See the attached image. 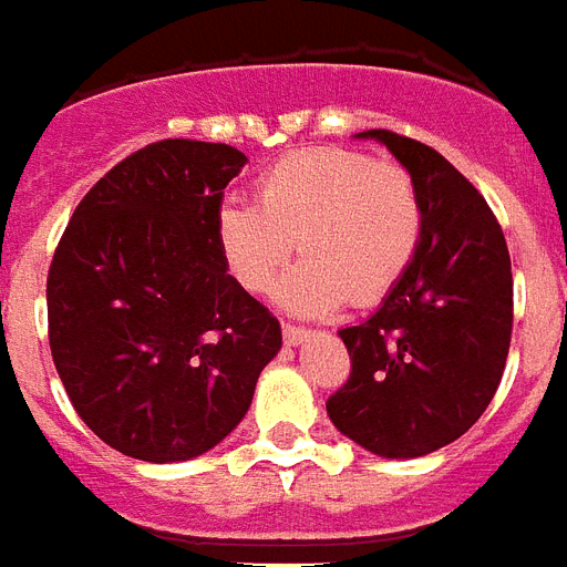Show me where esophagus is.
Here are the masks:
<instances>
[{
  "label": "esophagus",
  "instance_id": "34e87169",
  "mask_svg": "<svg viewBox=\"0 0 567 567\" xmlns=\"http://www.w3.org/2000/svg\"><path fill=\"white\" fill-rule=\"evenodd\" d=\"M282 338L288 347H297V343H302L306 338H311V329H306V326H293V323H282Z\"/></svg>",
  "mask_w": 567,
  "mask_h": 567
}]
</instances>
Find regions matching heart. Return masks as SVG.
Instances as JSON below:
<instances>
[{"instance_id": "heart-1", "label": "heart", "mask_w": 567, "mask_h": 567, "mask_svg": "<svg viewBox=\"0 0 567 567\" xmlns=\"http://www.w3.org/2000/svg\"><path fill=\"white\" fill-rule=\"evenodd\" d=\"M422 224V197L402 165L323 145L270 165L256 204L220 206L215 236L229 276L250 293L274 291L297 238L306 259L285 279V302L320 315L393 291L416 259Z\"/></svg>"}]
</instances>
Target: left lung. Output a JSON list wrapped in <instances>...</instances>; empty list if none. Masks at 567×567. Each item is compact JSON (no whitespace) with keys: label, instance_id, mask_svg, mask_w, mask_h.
<instances>
[{"label":"left lung","instance_id":"1","mask_svg":"<svg viewBox=\"0 0 567 567\" xmlns=\"http://www.w3.org/2000/svg\"><path fill=\"white\" fill-rule=\"evenodd\" d=\"M408 168L422 241L375 315L340 329L349 381L326 402L340 434L388 460L425 457L463 436L498 390L513 334L509 250L477 188L443 154L363 131Z\"/></svg>","mask_w":567,"mask_h":567}]
</instances>
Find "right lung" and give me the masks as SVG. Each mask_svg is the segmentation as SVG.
<instances>
[{"label": "right lung", "mask_w": 567, "mask_h": 567, "mask_svg": "<svg viewBox=\"0 0 567 567\" xmlns=\"http://www.w3.org/2000/svg\"><path fill=\"white\" fill-rule=\"evenodd\" d=\"M244 163L233 145L154 142L86 192L54 250V367L86 427L127 457L215 449L282 349L279 320L227 274L215 236Z\"/></svg>", "instance_id": "obj_1"}]
</instances>
